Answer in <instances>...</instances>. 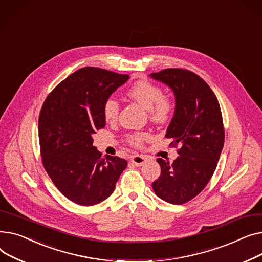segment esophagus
<instances>
[{"label":"esophagus","instance_id":"34e87169","mask_svg":"<svg viewBox=\"0 0 262 262\" xmlns=\"http://www.w3.org/2000/svg\"><path fill=\"white\" fill-rule=\"evenodd\" d=\"M131 162H132L135 166L141 167V166H143V165L147 162V159H146L145 157H143V156H134V157L131 159Z\"/></svg>","mask_w":262,"mask_h":262}]
</instances>
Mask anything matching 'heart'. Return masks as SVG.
I'll list each match as a JSON object with an SVG mask.
<instances>
[{
  "mask_svg": "<svg viewBox=\"0 0 262 262\" xmlns=\"http://www.w3.org/2000/svg\"><path fill=\"white\" fill-rule=\"evenodd\" d=\"M128 95L140 103L144 109L149 111L151 119L156 122H165L170 118L173 111L172 100L164 96L162 90L149 81L142 80L134 83L128 91ZM103 116L107 121H114L117 119L119 113V104L113 97L107 98L103 103ZM149 137L148 133L140 132L128 136L131 145L140 147L143 142Z\"/></svg>",
  "mask_w": 262,
  "mask_h": 262,
  "instance_id": "1",
  "label": "heart"
}]
</instances>
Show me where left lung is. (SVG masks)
I'll return each instance as SVG.
<instances>
[{"instance_id":"8db88e82","label":"left lung","mask_w":262,"mask_h":262,"mask_svg":"<svg viewBox=\"0 0 262 262\" xmlns=\"http://www.w3.org/2000/svg\"><path fill=\"white\" fill-rule=\"evenodd\" d=\"M173 92L176 106L166 137L181 145L173 163L158 159L160 178L156 194L171 204H184L201 192L212 177L224 145L218 99L208 84L192 72L167 69L149 75Z\"/></svg>"}]
</instances>
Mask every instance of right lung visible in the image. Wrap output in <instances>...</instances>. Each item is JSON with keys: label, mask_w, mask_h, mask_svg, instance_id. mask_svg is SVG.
Masks as SVG:
<instances>
[{"label": "right lung", "mask_w": 262, "mask_h": 262, "mask_svg": "<svg viewBox=\"0 0 262 262\" xmlns=\"http://www.w3.org/2000/svg\"><path fill=\"white\" fill-rule=\"evenodd\" d=\"M129 75L96 68L76 71L45 99L39 116L43 166L56 187L82 206L95 205L115 189L127 161L104 156L93 135L105 127L103 103Z\"/></svg>", "instance_id": "add662e5"}]
</instances>
